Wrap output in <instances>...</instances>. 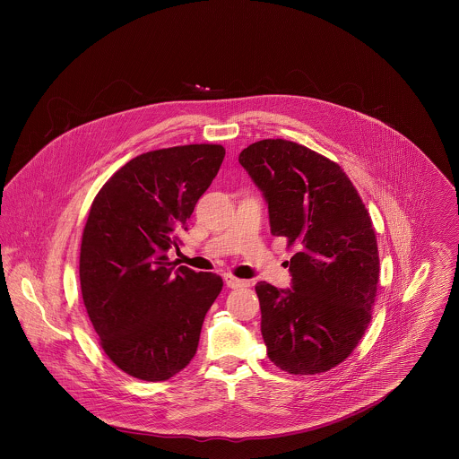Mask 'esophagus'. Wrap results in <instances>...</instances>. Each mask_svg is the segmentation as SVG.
<instances>
[{
  "label": "esophagus",
  "instance_id": "1",
  "mask_svg": "<svg viewBox=\"0 0 459 459\" xmlns=\"http://www.w3.org/2000/svg\"><path fill=\"white\" fill-rule=\"evenodd\" d=\"M224 282H226V286H228V288H231V290L249 286V282H247V281H244V279H237V277H233V275H224Z\"/></svg>",
  "mask_w": 459,
  "mask_h": 459
}]
</instances>
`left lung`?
I'll return each instance as SVG.
<instances>
[{
  "label": "left lung",
  "mask_w": 459,
  "mask_h": 459,
  "mask_svg": "<svg viewBox=\"0 0 459 459\" xmlns=\"http://www.w3.org/2000/svg\"><path fill=\"white\" fill-rule=\"evenodd\" d=\"M268 204L270 231L299 251L291 288L258 282L268 359L291 375L341 364L371 320L380 260L371 217L346 173L286 139H263L238 155Z\"/></svg>",
  "instance_id": "8db88e82"
}]
</instances>
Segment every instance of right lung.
<instances>
[{
	"label": "right lung",
	"mask_w": 459,
	"mask_h": 459,
	"mask_svg": "<svg viewBox=\"0 0 459 459\" xmlns=\"http://www.w3.org/2000/svg\"><path fill=\"white\" fill-rule=\"evenodd\" d=\"M224 153L221 144L141 153L91 203L79 256L82 302L106 355L134 378L168 380L196 355L222 279L171 266L168 251L182 244Z\"/></svg>",
	"instance_id": "right-lung-1"
}]
</instances>
